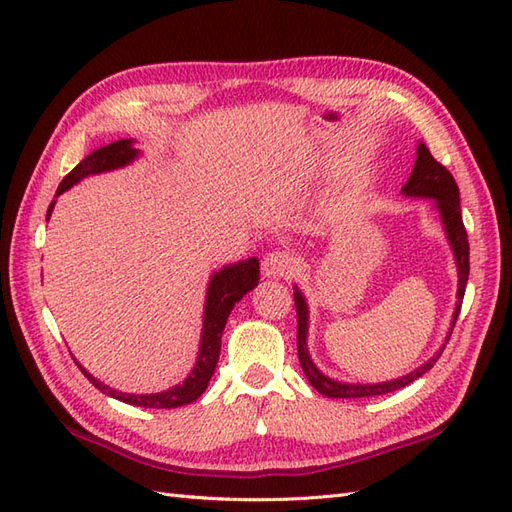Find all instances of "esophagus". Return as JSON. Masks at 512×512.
Masks as SVG:
<instances>
[{"mask_svg": "<svg viewBox=\"0 0 512 512\" xmlns=\"http://www.w3.org/2000/svg\"><path fill=\"white\" fill-rule=\"evenodd\" d=\"M262 270L266 277H288L292 273V257L284 250H273V253H268L262 262Z\"/></svg>", "mask_w": 512, "mask_h": 512, "instance_id": "obj_1", "label": "esophagus"}]
</instances>
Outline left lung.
Instances as JSON below:
<instances>
[{
	"mask_svg": "<svg viewBox=\"0 0 512 512\" xmlns=\"http://www.w3.org/2000/svg\"><path fill=\"white\" fill-rule=\"evenodd\" d=\"M402 195H407V198L433 200V206H436L440 213L444 233H447V239H449L451 250H453L455 266H458V303H455L451 328L447 334V341H444V343H449L453 325H455V321H458V314L462 308L466 281H469V237H466V228L462 222L458 182L453 180L447 167L440 165V162L431 156L427 145L420 143L418 151H416V165H413V171H411L407 184L402 187ZM295 306H297V350H299L301 369H303V374H306V378L310 380V385L317 389L319 394L328 396V398H367V396L391 394V391L407 387L409 383H413V380H418L422 374H427L429 369L436 365V361L444 350V345H442L440 352H436V356H431L427 363H422L407 376L385 380V383H369V385L341 383V380L325 376L321 369L312 363L310 352H308V303L299 288H295Z\"/></svg>",
	"mask_w": 512,
	"mask_h": 512,
	"instance_id": "obj_1",
	"label": "left lung"
}]
</instances>
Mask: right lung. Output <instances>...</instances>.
Segmentation results:
<instances>
[{
  "label": "right lung",
  "mask_w": 512,
  "mask_h": 512,
  "mask_svg": "<svg viewBox=\"0 0 512 512\" xmlns=\"http://www.w3.org/2000/svg\"><path fill=\"white\" fill-rule=\"evenodd\" d=\"M140 151L134 147V140L123 138L116 140L112 145H105L101 149H94L90 156H85L79 165H76L68 176H65L59 184L57 195L65 193L76 182L83 178L94 176V173L121 169L129 162L138 158ZM54 209V200L50 202L48 217ZM259 284V259L248 257L244 262H237L231 266H224L222 270L213 273L209 288H206V301H204V321H202V336H200V352L198 361H195L191 374L182 380L180 385L171 387L167 391H160V394H123V391H116L110 385H103L101 380H96L88 369L81 367V372L88 376L90 383L101 389L103 394L112 396L127 405L136 407H149V409H173L189 405V402L198 400L204 389L209 387V380L215 372L217 358H220V347H222V332L228 314L235 308V303L242 299L246 292L253 290Z\"/></svg>",
  "instance_id": "add662e5"
}]
</instances>
